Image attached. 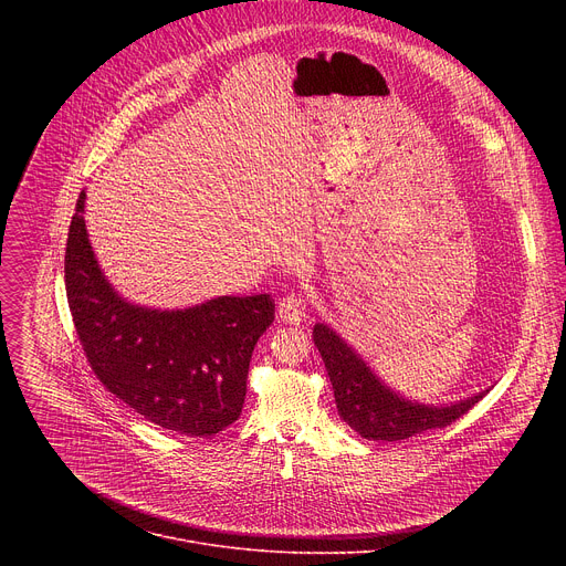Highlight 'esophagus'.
I'll return each instance as SVG.
<instances>
[{"label":"esophagus","instance_id":"esophagus-1","mask_svg":"<svg viewBox=\"0 0 566 566\" xmlns=\"http://www.w3.org/2000/svg\"><path fill=\"white\" fill-rule=\"evenodd\" d=\"M277 315L282 322H289V325H300V322L306 317V302L300 293H289L277 302Z\"/></svg>","mask_w":566,"mask_h":566}]
</instances>
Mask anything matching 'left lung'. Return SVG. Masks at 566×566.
<instances>
[{
	"label": "left lung",
	"mask_w": 566,
	"mask_h": 566,
	"mask_svg": "<svg viewBox=\"0 0 566 566\" xmlns=\"http://www.w3.org/2000/svg\"><path fill=\"white\" fill-rule=\"evenodd\" d=\"M313 343L334 385L340 419L369 441H400L450 426L491 391L489 387L454 402L430 406L385 385L363 356L325 322H315Z\"/></svg>",
	"instance_id": "1"
}]
</instances>
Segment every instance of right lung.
<instances>
[{
    "mask_svg": "<svg viewBox=\"0 0 566 566\" xmlns=\"http://www.w3.org/2000/svg\"><path fill=\"white\" fill-rule=\"evenodd\" d=\"M85 190L71 217L64 284L87 360L101 382L164 430L210 437L234 423L253 349L275 319V300L221 295L188 308H149L103 273L85 226Z\"/></svg>",
    "mask_w": 566,
    "mask_h": 566,
    "instance_id": "1",
    "label": "right lung"
}]
</instances>
